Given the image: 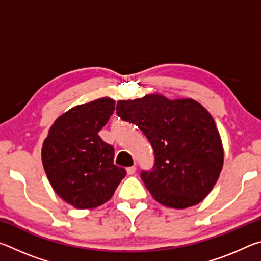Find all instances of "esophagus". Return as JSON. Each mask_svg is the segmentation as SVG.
<instances>
[{"label": "esophagus", "mask_w": 261, "mask_h": 261, "mask_svg": "<svg viewBox=\"0 0 261 261\" xmlns=\"http://www.w3.org/2000/svg\"><path fill=\"white\" fill-rule=\"evenodd\" d=\"M126 173H127V175H134L136 173V167L131 166L129 168H126Z\"/></svg>", "instance_id": "obj_1"}]
</instances>
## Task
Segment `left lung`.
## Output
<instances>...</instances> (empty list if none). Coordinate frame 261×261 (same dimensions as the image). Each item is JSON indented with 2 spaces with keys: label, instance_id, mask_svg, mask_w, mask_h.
Wrapping results in <instances>:
<instances>
[{
  "label": "left lung",
  "instance_id": "1",
  "mask_svg": "<svg viewBox=\"0 0 261 261\" xmlns=\"http://www.w3.org/2000/svg\"><path fill=\"white\" fill-rule=\"evenodd\" d=\"M116 113L138 126L152 145L153 168L140 177L154 199L178 210L199 204L223 166L222 143L211 114L192 99L160 94L120 100Z\"/></svg>",
  "mask_w": 261,
  "mask_h": 261
}]
</instances>
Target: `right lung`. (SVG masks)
Instances as JSON below:
<instances>
[{
	"label": "right lung",
	"instance_id": "right-lung-1",
	"mask_svg": "<svg viewBox=\"0 0 261 261\" xmlns=\"http://www.w3.org/2000/svg\"><path fill=\"white\" fill-rule=\"evenodd\" d=\"M115 110L110 98L79 105L57 118L42 145V163L54 191L79 210L107 202L125 177L114 147L98 132Z\"/></svg>",
	"mask_w": 261,
	"mask_h": 261
}]
</instances>
